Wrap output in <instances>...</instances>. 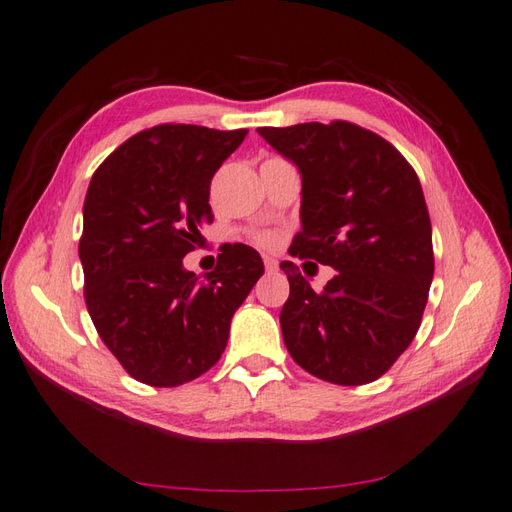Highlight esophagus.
I'll return each instance as SVG.
<instances>
[{
    "label": "esophagus",
    "instance_id": "34e87169",
    "mask_svg": "<svg viewBox=\"0 0 512 512\" xmlns=\"http://www.w3.org/2000/svg\"><path fill=\"white\" fill-rule=\"evenodd\" d=\"M263 263L267 271H276L278 269V260L274 256H263Z\"/></svg>",
    "mask_w": 512,
    "mask_h": 512
}]
</instances>
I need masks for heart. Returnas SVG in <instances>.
<instances>
[{
    "instance_id": "heart-1",
    "label": "heart",
    "mask_w": 512,
    "mask_h": 512,
    "mask_svg": "<svg viewBox=\"0 0 512 512\" xmlns=\"http://www.w3.org/2000/svg\"><path fill=\"white\" fill-rule=\"evenodd\" d=\"M254 238H256V243H258V245H269L271 241H274V236L267 234V232H260V234H256Z\"/></svg>"
}]
</instances>
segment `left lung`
Segmentation results:
<instances>
[{"label": "left lung", "mask_w": 512, "mask_h": 512, "mask_svg": "<svg viewBox=\"0 0 512 512\" xmlns=\"http://www.w3.org/2000/svg\"><path fill=\"white\" fill-rule=\"evenodd\" d=\"M258 133L302 175V230L289 254L337 269L317 293L291 260L280 263L291 287L280 311L289 355L328 383L377 381L412 344L434 278L414 168L381 135L346 120Z\"/></svg>", "instance_id": "8db88e82"}]
</instances>
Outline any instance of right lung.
Here are the masks:
<instances>
[{"label": "right lung", "mask_w": 512, "mask_h": 512, "mask_svg": "<svg viewBox=\"0 0 512 512\" xmlns=\"http://www.w3.org/2000/svg\"><path fill=\"white\" fill-rule=\"evenodd\" d=\"M245 135L157 124L120 144L89 181L78 243L85 304L135 381L175 388L208 372L234 311L263 276L258 252L241 243L206 280L184 269L201 225L214 219L210 181Z\"/></svg>", "instance_id": "obj_1"}]
</instances>
